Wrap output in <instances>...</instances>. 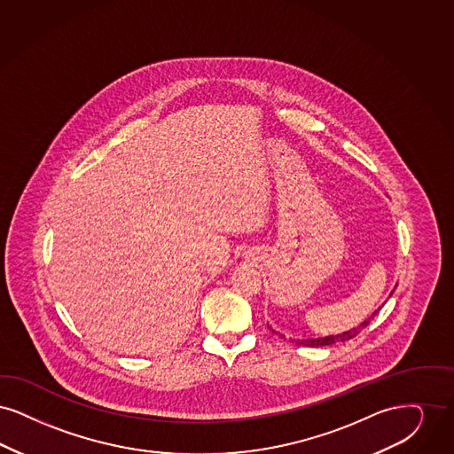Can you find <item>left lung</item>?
I'll return each mask as SVG.
<instances>
[{"instance_id": "1", "label": "left lung", "mask_w": 454, "mask_h": 454, "mask_svg": "<svg viewBox=\"0 0 454 454\" xmlns=\"http://www.w3.org/2000/svg\"><path fill=\"white\" fill-rule=\"evenodd\" d=\"M376 314V312H375ZM370 317L368 320H364L361 325H357L353 331H348V333H342V334L337 335H327V337H317V339H305V340H295L296 344H303V346H309V348H316V346H333L335 342H346L349 339H353L356 335L359 334L366 325H370L372 318L375 317Z\"/></svg>"}]
</instances>
